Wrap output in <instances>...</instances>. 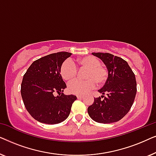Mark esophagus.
I'll return each instance as SVG.
<instances>
[{"mask_svg":"<svg viewBox=\"0 0 156 156\" xmlns=\"http://www.w3.org/2000/svg\"><path fill=\"white\" fill-rule=\"evenodd\" d=\"M76 97H77V99H82L84 97L82 95H76Z\"/></svg>","mask_w":156,"mask_h":156,"instance_id":"1","label":"esophagus"}]
</instances>
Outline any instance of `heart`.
I'll use <instances>...</instances> for the list:
<instances>
[{"label":"heart","mask_w":156,"mask_h":156,"mask_svg":"<svg viewBox=\"0 0 156 156\" xmlns=\"http://www.w3.org/2000/svg\"><path fill=\"white\" fill-rule=\"evenodd\" d=\"M74 64L77 67L87 69L84 80H74L68 85V89L74 94H84L95 87L102 86L108 78V71L101 65L100 60L93 56H85L76 59ZM76 66L69 60H66L60 67V74L63 80L69 82L76 75Z\"/></svg>","instance_id":"obj_1"}]
</instances>
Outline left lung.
<instances>
[{
  "mask_svg": "<svg viewBox=\"0 0 156 156\" xmlns=\"http://www.w3.org/2000/svg\"><path fill=\"white\" fill-rule=\"evenodd\" d=\"M103 62L108 70L107 80L101 89V98H95L87 108L91 119L101 123H114L129 112L136 94L135 74L126 61L110 53L92 52ZM106 93V97L103 95Z\"/></svg>",
  "mask_w": 156,
  "mask_h": 156,
  "instance_id": "left-lung-1",
  "label": "left lung"
}]
</instances>
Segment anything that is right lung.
Here are the masks:
<instances>
[{
	"label": "right lung",
	"mask_w": 156,
	"mask_h": 156,
	"mask_svg": "<svg viewBox=\"0 0 156 156\" xmlns=\"http://www.w3.org/2000/svg\"><path fill=\"white\" fill-rule=\"evenodd\" d=\"M72 55L59 52L41 57L32 63L23 76L20 90L23 103L39 122L57 124L69 116L76 97L62 93L67 86L60 74V67ZM55 93L59 95L55 96Z\"/></svg>",
	"instance_id": "right-lung-1"
}]
</instances>
